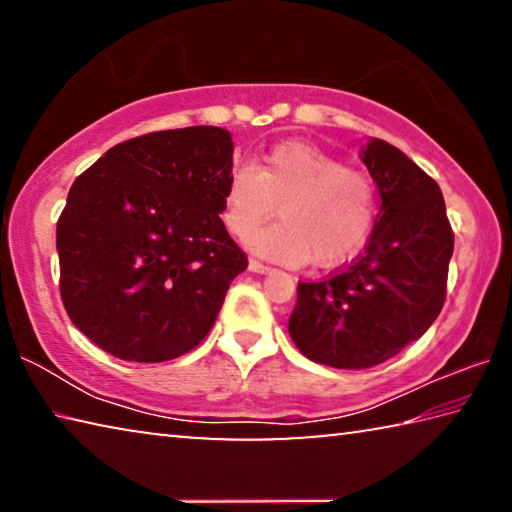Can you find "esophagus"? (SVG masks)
Wrapping results in <instances>:
<instances>
[{
	"label": "esophagus",
	"mask_w": 512,
	"mask_h": 512,
	"mask_svg": "<svg viewBox=\"0 0 512 512\" xmlns=\"http://www.w3.org/2000/svg\"><path fill=\"white\" fill-rule=\"evenodd\" d=\"M248 268H250V271H253V273H268V271H271V266L264 264V262H259V259H250Z\"/></svg>",
	"instance_id": "esophagus-1"
}]
</instances>
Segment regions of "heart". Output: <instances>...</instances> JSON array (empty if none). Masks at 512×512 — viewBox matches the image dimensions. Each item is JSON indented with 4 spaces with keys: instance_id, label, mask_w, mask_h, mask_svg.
I'll return each mask as SVG.
<instances>
[{
    "instance_id": "heart-1",
    "label": "heart",
    "mask_w": 512,
    "mask_h": 512,
    "mask_svg": "<svg viewBox=\"0 0 512 512\" xmlns=\"http://www.w3.org/2000/svg\"><path fill=\"white\" fill-rule=\"evenodd\" d=\"M257 232L248 246L282 264L336 266L366 244L377 214V192L366 173L305 142H284L257 167L232 169L225 187L223 223L230 235Z\"/></svg>"
}]
</instances>
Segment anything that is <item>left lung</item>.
I'll list each match as a JSON object with an SVG mask.
<instances>
[{"mask_svg":"<svg viewBox=\"0 0 512 512\" xmlns=\"http://www.w3.org/2000/svg\"><path fill=\"white\" fill-rule=\"evenodd\" d=\"M381 207L370 241L350 266L298 282L289 334L307 359L363 370L395 357L438 318L447 296L454 232L436 180L393 144L361 155Z\"/></svg>","mask_w":512,"mask_h":512,"instance_id":"1","label":"left lung"}]
</instances>
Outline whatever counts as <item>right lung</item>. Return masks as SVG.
Returning a JSON list of instances; mask_svg holds the SVG:
<instances>
[{
    "label": "right lung",
    "instance_id": "1",
    "mask_svg": "<svg viewBox=\"0 0 512 512\" xmlns=\"http://www.w3.org/2000/svg\"><path fill=\"white\" fill-rule=\"evenodd\" d=\"M232 137L189 126L112 146L74 180L56 225L72 323L124 361L183 357L248 257L221 221Z\"/></svg>",
    "mask_w": 512,
    "mask_h": 512
}]
</instances>
